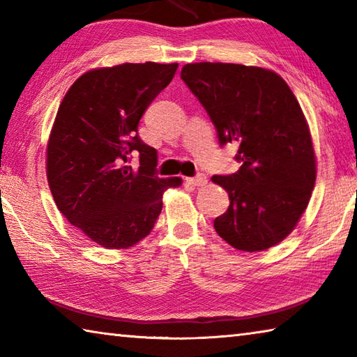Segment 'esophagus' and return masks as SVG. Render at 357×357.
<instances>
[{
    "instance_id": "esophagus-1",
    "label": "esophagus",
    "mask_w": 357,
    "mask_h": 357,
    "mask_svg": "<svg viewBox=\"0 0 357 357\" xmlns=\"http://www.w3.org/2000/svg\"><path fill=\"white\" fill-rule=\"evenodd\" d=\"M186 183H190L192 186H205L208 183V178L204 174H200L197 177H191V178H186Z\"/></svg>"
}]
</instances>
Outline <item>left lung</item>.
<instances>
[{
	"mask_svg": "<svg viewBox=\"0 0 357 357\" xmlns=\"http://www.w3.org/2000/svg\"><path fill=\"white\" fill-rule=\"evenodd\" d=\"M180 77L216 126L220 144L236 141L242 166L214 176L230 206L214 219L219 236L242 252L280 244L297 227L317 177L305 113L286 80L241 63H186Z\"/></svg>",
	"mask_w": 357,
	"mask_h": 357,
	"instance_id": "8db88e82",
	"label": "left lung"
}]
</instances>
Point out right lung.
I'll return each instance as SVG.
<instances>
[{"mask_svg": "<svg viewBox=\"0 0 357 357\" xmlns=\"http://www.w3.org/2000/svg\"><path fill=\"white\" fill-rule=\"evenodd\" d=\"M178 63H121L84 73L59 105L46 146V177L66 220L110 250L133 247L152 231L163 194L180 177L160 178L157 151L138 123ZM140 152V167L125 161Z\"/></svg>", "mask_w": 357, "mask_h": 357, "instance_id": "obj_1", "label": "right lung"}]
</instances>
